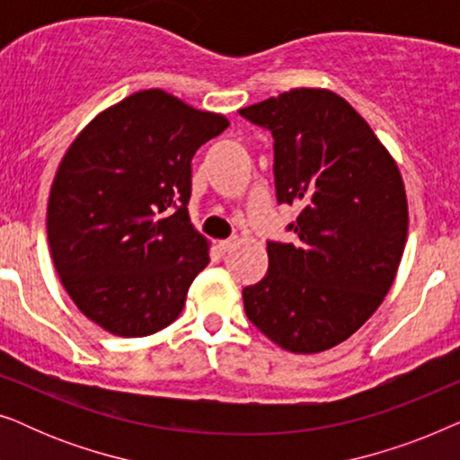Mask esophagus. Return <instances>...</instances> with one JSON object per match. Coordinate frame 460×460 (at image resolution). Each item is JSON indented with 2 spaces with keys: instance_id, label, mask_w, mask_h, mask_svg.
I'll use <instances>...</instances> for the list:
<instances>
[{
  "instance_id": "34e87169",
  "label": "esophagus",
  "mask_w": 460,
  "mask_h": 460,
  "mask_svg": "<svg viewBox=\"0 0 460 460\" xmlns=\"http://www.w3.org/2000/svg\"><path fill=\"white\" fill-rule=\"evenodd\" d=\"M236 243H238L236 238H228V241H219V243H217V249L222 251V253H226V251H230L232 247H234Z\"/></svg>"
}]
</instances>
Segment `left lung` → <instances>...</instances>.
Listing matches in <instances>:
<instances>
[{"mask_svg":"<svg viewBox=\"0 0 460 460\" xmlns=\"http://www.w3.org/2000/svg\"><path fill=\"white\" fill-rule=\"evenodd\" d=\"M272 131L279 203L299 207L295 243H268V272L243 288L247 318L293 354L354 335L392 287L408 203L394 156L348 100L297 87L238 111Z\"/></svg>","mask_w":460,"mask_h":460,"instance_id":"obj_1","label":"left lung"}]
</instances>
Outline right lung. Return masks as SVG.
<instances>
[{"instance_id":"obj_1","label":"right lung","mask_w":460,"mask_h":460,"mask_svg":"<svg viewBox=\"0 0 460 460\" xmlns=\"http://www.w3.org/2000/svg\"><path fill=\"white\" fill-rule=\"evenodd\" d=\"M163 90L93 117L62 156L48 200V243L75 305L119 337L180 316L209 243L188 216L190 161L228 128Z\"/></svg>"}]
</instances>
